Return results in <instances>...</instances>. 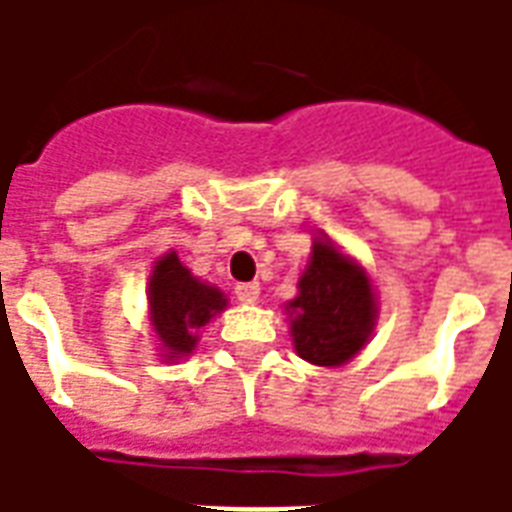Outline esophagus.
<instances>
[{
  "instance_id": "34e87169",
  "label": "esophagus",
  "mask_w": 512,
  "mask_h": 512,
  "mask_svg": "<svg viewBox=\"0 0 512 512\" xmlns=\"http://www.w3.org/2000/svg\"><path fill=\"white\" fill-rule=\"evenodd\" d=\"M235 296H238L241 304H255L260 299V285L257 282H244V285L235 288Z\"/></svg>"
}]
</instances>
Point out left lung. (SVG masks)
Returning <instances> with one entry per match:
<instances>
[{"label": "left lung", "mask_w": 512, "mask_h": 512, "mask_svg": "<svg viewBox=\"0 0 512 512\" xmlns=\"http://www.w3.org/2000/svg\"><path fill=\"white\" fill-rule=\"evenodd\" d=\"M290 337L301 359L318 367L351 362L376 326V290L354 257L332 241H312L310 263L299 279V296L288 301Z\"/></svg>", "instance_id": "obj_1"}]
</instances>
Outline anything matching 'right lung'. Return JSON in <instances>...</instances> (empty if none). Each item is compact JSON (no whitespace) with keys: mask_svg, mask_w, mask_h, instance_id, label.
I'll return each instance as SVG.
<instances>
[{"mask_svg":"<svg viewBox=\"0 0 512 512\" xmlns=\"http://www.w3.org/2000/svg\"><path fill=\"white\" fill-rule=\"evenodd\" d=\"M150 326L167 362L189 356L200 343V329L227 307L222 290L202 282L175 252L158 257L147 282Z\"/></svg>","mask_w":512,"mask_h":512,"instance_id":"right-lung-1","label":"right lung"}]
</instances>
